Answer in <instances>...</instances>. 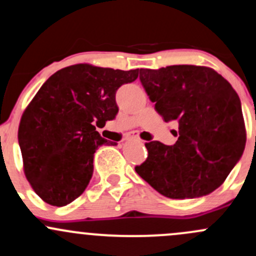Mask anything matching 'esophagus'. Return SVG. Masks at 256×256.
<instances>
[{"mask_svg":"<svg viewBox=\"0 0 256 256\" xmlns=\"http://www.w3.org/2000/svg\"><path fill=\"white\" fill-rule=\"evenodd\" d=\"M130 139H134V140H136V139H138V138H136V136H132Z\"/></svg>","mask_w":256,"mask_h":256,"instance_id":"obj_1","label":"esophagus"}]
</instances>
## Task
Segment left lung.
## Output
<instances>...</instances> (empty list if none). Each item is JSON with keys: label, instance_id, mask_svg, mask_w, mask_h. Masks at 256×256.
Returning a JSON list of instances; mask_svg holds the SVG:
<instances>
[{"label": "left lung", "instance_id": "1", "mask_svg": "<svg viewBox=\"0 0 256 256\" xmlns=\"http://www.w3.org/2000/svg\"><path fill=\"white\" fill-rule=\"evenodd\" d=\"M139 79L164 122L178 123V140L146 142L136 171L171 199L200 198L218 188L246 148L239 96L226 79L202 66L140 68Z\"/></svg>", "mask_w": 256, "mask_h": 256}]
</instances>
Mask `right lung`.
I'll return each mask as SVG.
<instances>
[{"instance_id":"add662e5","label":"right lung","mask_w":256,"mask_h":256,"mask_svg":"<svg viewBox=\"0 0 256 256\" xmlns=\"http://www.w3.org/2000/svg\"><path fill=\"white\" fill-rule=\"evenodd\" d=\"M139 70H120L74 64L52 74L22 116L18 142L24 172L41 199L64 206L83 194L101 145L100 136L118 114L116 92L138 78Z\"/></svg>"}]
</instances>
